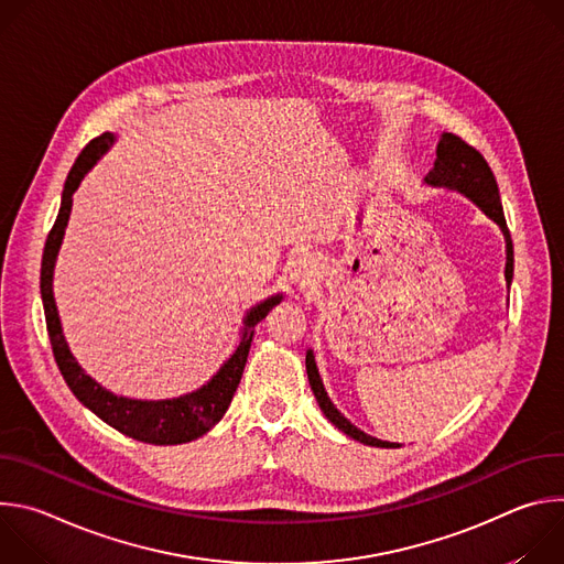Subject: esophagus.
I'll list each match as a JSON object with an SVG mask.
<instances>
[{
	"label": "esophagus",
	"mask_w": 564,
	"mask_h": 564,
	"mask_svg": "<svg viewBox=\"0 0 564 564\" xmlns=\"http://www.w3.org/2000/svg\"><path fill=\"white\" fill-rule=\"evenodd\" d=\"M316 263L312 257H299L296 261H292L290 270H288V276H290V283L296 285V288H307L316 281Z\"/></svg>",
	"instance_id": "1"
}]
</instances>
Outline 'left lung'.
Segmentation results:
<instances>
[{
	"mask_svg": "<svg viewBox=\"0 0 564 564\" xmlns=\"http://www.w3.org/2000/svg\"><path fill=\"white\" fill-rule=\"evenodd\" d=\"M424 183L429 187H442V189H451L457 192L462 196H466L470 203H475L481 212H485L505 234V243H507V268H505V279L507 285H511L513 281V243H511V234L507 227V218H505V209L500 203V192H498V183L496 176L489 167V163L485 160L477 149H473L470 144H466L462 138L453 135V133H442L440 142H437V158L435 165L429 172V176L424 178ZM305 370H307V379H310V388L316 397L318 409L324 411V415L348 437L366 444V446H377V448H399L401 444L397 442H383L377 440L372 435H366L364 431H359L355 424H350L330 401L324 381H321L316 361H314V352L307 350L305 352Z\"/></svg>",
	"mask_w": 564,
	"mask_h": 564,
	"instance_id": "obj_1",
	"label": "left lung"
}]
</instances>
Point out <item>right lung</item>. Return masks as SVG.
Segmentation results:
<instances>
[{"mask_svg": "<svg viewBox=\"0 0 564 564\" xmlns=\"http://www.w3.org/2000/svg\"><path fill=\"white\" fill-rule=\"evenodd\" d=\"M113 142H116V133H109V131L94 138L83 149V153L77 155L75 165L70 167V172L66 176L59 212H57L53 229L48 231L44 257H42L40 292H42V303H44L46 330H48L53 357L57 361V368H59L66 386L94 415H98L105 424L120 431L122 435L133 437L144 444H155V446L185 444V442L198 440L200 435L212 431L223 420L225 411L231 404V397L240 383V377H243V368H246L252 337H254V326L268 316V312L276 303H281L283 294L268 296L265 301L250 307V312L243 318V330H240V341H238L236 350L229 355V359L220 366V370L205 386H200L198 390H194L189 394H181L174 399H158V401L129 399V397L113 394L111 390L102 388L96 379H91L83 370V366L75 361V357L68 350V344L64 339L62 321L57 314L55 296H53V272H55L57 252H59L62 238H64V229L68 225L73 194L79 187V183H83V178L89 174V170L109 151V147Z\"/></svg>", "mask_w": 564, "mask_h": 564, "instance_id": "1", "label": "right lung"}]
</instances>
